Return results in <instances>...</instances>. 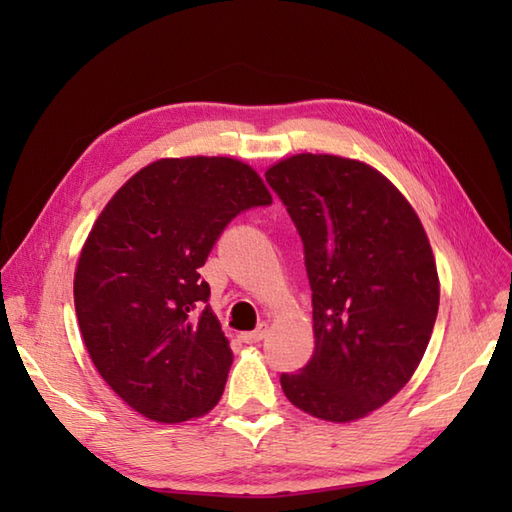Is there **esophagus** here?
<instances>
[{
    "label": "esophagus",
    "instance_id": "obj_1",
    "mask_svg": "<svg viewBox=\"0 0 512 512\" xmlns=\"http://www.w3.org/2000/svg\"><path fill=\"white\" fill-rule=\"evenodd\" d=\"M266 332H268V328H266V325L262 323V325H259V328H257V330H253V332H246V334H242V341H244V343H259V341H262V339H264V336H266Z\"/></svg>",
    "mask_w": 512,
    "mask_h": 512
}]
</instances>
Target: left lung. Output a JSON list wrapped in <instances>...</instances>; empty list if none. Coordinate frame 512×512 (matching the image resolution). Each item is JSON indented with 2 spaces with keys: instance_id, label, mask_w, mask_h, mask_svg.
<instances>
[{
  "instance_id": "1",
  "label": "left lung",
  "mask_w": 512,
  "mask_h": 512,
  "mask_svg": "<svg viewBox=\"0 0 512 512\" xmlns=\"http://www.w3.org/2000/svg\"><path fill=\"white\" fill-rule=\"evenodd\" d=\"M297 224L312 288L314 352L281 374L297 409L354 422L409 383L440 306L436 257L418 213L378 169L297 154L266 169Z\"/></svg>"
}]
</instances>
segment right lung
Here are the masks:
<instances>
[{
  "instance_id": "right-lung-1",
  "label": "right lung",
  "mask_w": 512,
  "mask_h": 512,
  "mask_svg": "<svg viewBox=\"0 0 512 512\" xmlns=\"http://www.w3.org/2000/svg\"><path fill=\"white\" fill-rule=\"evenodd\" d=\"M273 202L246 162L160 158L96 217L74 273V308L94 367L154 422L202 418L224 394L233 352L200 279L237 213Z\"/></svg>"
}]
</instances>
